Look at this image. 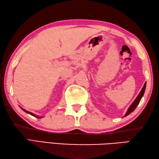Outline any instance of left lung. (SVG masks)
Listing matches in <instances>:
<instances>
[{
  "mask_svg": "<svg viewBox=\"0 0 159 159\" xmlns=\"http://www.w3.org/2000/svg\"><path fill=\"white\" fill-rule=\"evenodd\" d=\"M146 85H147V83H145L144 86H143V88H142V90H141L140 92H139V95H138V97H137V98H135V99H134V102H133V103H132L131 105H130V107H129V108L128 109L127 111H126L125 114L124 115V117L127 116L128 115L131 114V113L133 112L134 109H135L136 107H138V105L139 103V102H140V100H141L142 98V97H143V95H144L145 89H146Z\"/></svg>",
  "mask_w": 159,
  "mask_h": 159,
  "instance_id": "left-lung-1",
  "label": "left lung"
}]
</instances>
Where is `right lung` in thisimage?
I'll list each match as a JSON object with an SVG mask.
<instances>
[{
	"instance_id": "add662e5",
	"label": "right lung",
	"mask_w": 159,
	"mask_h": 159,
	"mask_svg": "<svg viewBox=\"0 0 159 159\" xmlns=\"http://www.w3.org/2000/svg\"><path fill=\"white\" fill-rule=\"evenodd\" d=\"M21 109L23 110L24 111H25L26 113H27V114H30V115H31V116H34V117H36V118H43V116H36V114H33V113H31V112H30V111H26V110H25V109H23V108H21Z\"/></svg>"
}]
</instances>
